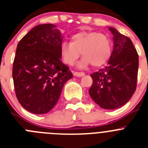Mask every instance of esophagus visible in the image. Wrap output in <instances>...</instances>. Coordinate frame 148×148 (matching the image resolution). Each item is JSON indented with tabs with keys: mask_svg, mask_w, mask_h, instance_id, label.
<instances>
[{
	"mask_svg": "<svg viewBox=\"0 0 148 148\" xmlns=\"http://www.w3.org/2000/svg\"><path fill=\"white\" fill-rule=\"evenodd\" d=\"M73 75H74V76H76V77H82V76H84V75H85V73L75 72V73H73Z\"/></svg>",
	"mask_w": 148,
	"mask_h": 148,
	"instance_id": "1",
	"label": "esophagus"
}]
</instances>
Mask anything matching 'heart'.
<instances>
[{
  "instance_id": "heart-1",
  "label": "heart",
  "mask_w": 148,
  "mask_h": 148,
  "mask_svg": "<svg viewBox=\"0 0 148 148\" xmlns=\"http://www.w3.org/2000/svg\"><path fill=\"white\" fill-rule=\"evenodd\" d=\"M110 41L106 35L97 32L82 31L72 36L71 42L64 41L60 47L61 57L68 65H73L80 54L83 58L78 64L80 68L90 64L100 66L110 56Z\"/></svg>"
}]
</instances>
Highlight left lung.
<instances>
[{"label":"left lung","instance_id":"left-lung-1","mask_svg":"<svg viewBox=\"0 0 148 148\" xmlns=\"http://www.w3.org/2000/svg\"><path fill=\"white\" fill-rule=\"evenodd\" d=\"M113 35V50L108 65L90 75L89 94L101 108L115 110L125 105L136 88L138 56L131 40L109 27Z\"/></svg>","mask_w":148,"mask_h":148}]
</instances>
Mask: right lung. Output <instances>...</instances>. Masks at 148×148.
<instances>
[{"instance_id": "obj_1", "label": "right lung", "mask_w": 148, "mask_h": 148, "mask_svg": "<svg viewBox=\"0 0 148 148\" xmlns=\"http://www.w3.org/2000/svg\"><path fill=\"white\" fill-rule=\"evenodd\" d=\"M62 33L52 23L40 24L19 41L13 62L15 94L24 109L44 114L58 102L64 84L73 78L61 61Z\"/></svg>"}]
</instances>
